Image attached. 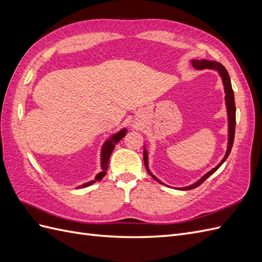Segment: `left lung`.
<instances>
[{
	"mask_svg": "<svg viewBox=\"0 0 262 262\" xmlns=\"http://www.w3.org/2000/svg\"><path fill=\"white\" fill-rule=\"evenodd\" d=\"M191 64L192 67L195 69V70H203V69H209V70H214L215 72L219 73L220 77L222 78V83H223V86H224V93H225V106H226V113H227V147H226V152H225V155L223 157V160H222L217 166H215L213 169H211L210 171H208L207 173H204V175L199 179L196 180L195 182H193L192 185H189L187 187H180V188H175V189H178V190H190V189H193V188H196L198 186H200L202 182L209 178L212 173L215 172L221 166L222 164H223L226 158L228 157L229 153H231L232 150V147H233V143H234V137H235V123H236V107H235V99H234V92H233V89H232V83H231V78H229V75H228V72L226 71V69L221 64V63L219 62H215V61H210V60H205V59H202V60H195V59H192L191 60ZM144 148V152H143V158H144V165L146 167V170L147 172L149 173L150 177H153L157 182H160L161 185H164V186H167L165 185L163 181H161L160 179H158L155 175H153L152 171L149 170V167H148V152L146 149V145L144 144L143 146ZM168 187V186H167Z\"/></svg>",
	"mask_w": 262,
	"mask_h": 262,
	"instance_id": "left-lung-1",
	"label": "left lung"
}]
</instances>
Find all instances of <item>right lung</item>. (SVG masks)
Here are the masks:
<instances>
[{"mask_svg":"<svg viewBox=\"0 0 262 262\" xmlns=\"http://www.w3.org/2000/svg\"><path fill=\"white\" fill-rule=\"evenodd\" d=\"M126 132H128V130H126V128H122V129L119 130L118 132L114 133L113 136H110V137L104 142V144H102V146H101V148H100V168H101V171L98 172L97 175L95 176V178H94L93 180H91V181H89V182H85V184L76 187V189L89 187V186L93 185L94 182L99 181V180H101L102 178L105 177L106 170L108 169V165H109V158H110V155H112L113 150H114V148H115V145L125 136Z\"/></svg>","mask_w":262,"mask_h":262,"instance_id":"right-lung-1","label":"right lung"}]
</instances>
